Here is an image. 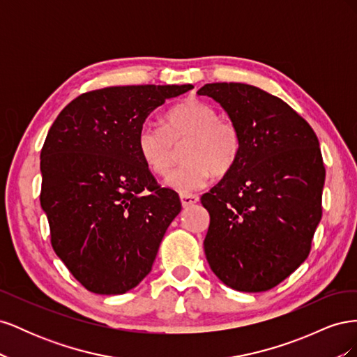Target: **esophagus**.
I'll return each instance as SVG.
<instances>
[{"instance_id": "34e87169", "label": "esophagus", "mask_w": 357, "mask_h": 357, "mask_svg": "<svg viewBox=\"0 0 357 357\" xmlns=\"http://www.w3.org/2000/svg\"><path fill=\"white\" fill-rule=\"evenodd\" d=\"M180 199H181V205L183 207H190V205L197 204L199 201L198 195H188V193H183V195H180Z\"/></svg>"}]
</instances>
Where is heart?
I'll return each mask as SVG.
<instances>
[{"instance_id": "b5f03b06", "label": "heart", "mask_w": 357, "mask_h": 357, "mask_svg": "<svg viewBox=\"0 0 357 357\" xmlns=\"http://www.w3.org/2000/svg\"><path fill=\"white\" fill-rule=\"evenodd\" d=\"M185 164L167 178V186L181 193L207 185L211 174L222 177L240 158L243 138L238 126L220 119L214 107L201 100H186L165 116V126L147 122L138 132V152L149 169L165 177L174 162L176 146Z\"/></svg>"}]
</instances>
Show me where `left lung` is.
<instances>
[{
	"instance_id": "obj_1",
	"label": "left lung",
	"mask_w": 357,
	"mask_h": 357,
	"mask_svg": "<svg viewBox=\"0 0 357 357\" xmlns=\"http://www.w3.org/2000/svg\"><path fill=\"white\" fill-rule=\"evenodd\" d=\"M238 126L234 168L201 202L210 214L204 250L211 271L240 291H265L305 261L321 219L325 165L312 128L283 100L252 84L208 83Z\"/></svg>"
}]
</instances>
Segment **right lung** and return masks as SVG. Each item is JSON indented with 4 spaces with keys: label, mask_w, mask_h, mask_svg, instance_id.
<instances>
[{
    "label": "right lung",
    "mask_w": 357,
    "mask_h": 357,
    "mask_svg": "<svg viewBox=\"0 0 357 357\" xmlns=\"http://www.w3.org/2000/svg\"><path fill=\"white\" fill-rule=\"evenodd\" d=\"M192 84L112 86L73 100L41 149V208L52 247L74 278L98 295H122L152 271L181 210L138 152L147 116Z\"/></svg>",
    "instance_id": "right-lung-1"
}]
</instances>
